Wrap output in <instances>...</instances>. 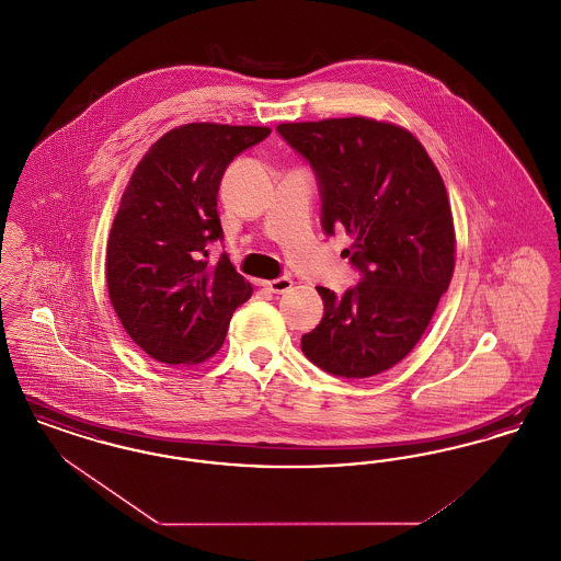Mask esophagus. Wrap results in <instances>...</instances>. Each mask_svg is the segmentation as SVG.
<instances>
[{"label":"esophagus","mask_w":561,"mask_h":561,"mask_svg":"<svg viewBox=\"0 0 561 561\" xmlns=\"http://www.w3.org/2000/svg\"><path fill=\"white\" fill-rule=\"evenodd\" d=\"M263 286L273 294H284L293 288V279H290V277H277V279L263 282Z\"/></svg>","instance_id":"obj_1"}]
</instances>
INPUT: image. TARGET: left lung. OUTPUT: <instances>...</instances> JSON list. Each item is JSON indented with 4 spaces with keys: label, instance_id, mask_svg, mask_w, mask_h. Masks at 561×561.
<instances>
[{
    "label": "left lung",
    "instance_id": "obj_1",
    "mask_svg": "<svg viewBox=\"0 0 561 561\" xmlns=\"http://www.w3.org/2000/svg\"><path fill=\"white\" fill-rule=\"evenodd\" d=\"M313 165L323 231L345 229L362 282L318 286L323 318L302 353L325 373L366 378L400 364L425 334L454 273L456 233L444 179L421 140L391 122L339 117L279 124Z\"/></svg>",
    "mask_w": 561,
    "mask_h": 561
}]
</instances>
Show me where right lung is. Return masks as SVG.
<instances>
[{
  "instance_id": "right-lung-1",
  "label": "right lung",
  "mask_w": 561,
  "mask_h": 561,
  "mask_svg": "<svg viewBox=\"0 0 561 561\" xmlns=\"http://www.w3.org/2000/svg\"><path fill=\"white\" fill-rule=\"evenodd\" d=\"M267 126L193 122L158 138L124 188L105 259L108 300L149 357L195 366L222 347L233 311L252 296L229 256L208 261L222 238L220 179Z\"/></svg>"
}]
</instances>
